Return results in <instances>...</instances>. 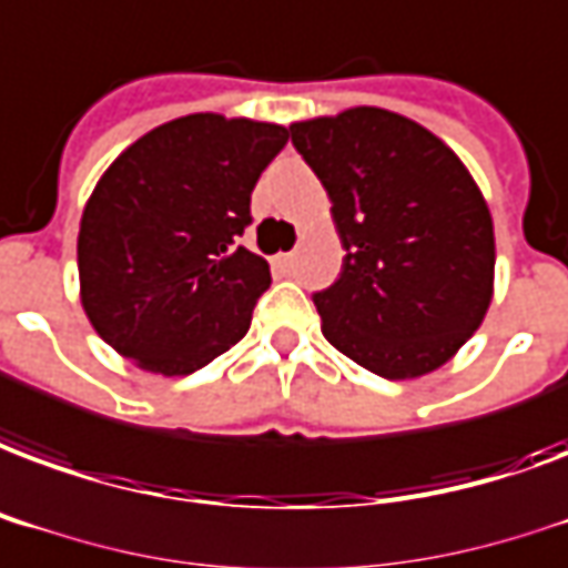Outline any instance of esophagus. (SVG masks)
Segmentation results:
<instances>
[{
  "label": "esophagus",
  "mask_w": 568,
  "mask_h": 568,
  "mask_svg": "<svg viewBox=\"0 0 568 568\" xmlns=\"http://www.w3.org/2000/svg\"><path fill=\"white\" fill-rule=\"evenodd\" d=\"M275 266H278L281 272H290V266H293V254H275Z\"/></svg>",
  "instance_id": "1"
}]
</instances>
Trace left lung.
Returning a JSON list of instances; mask_svg holds the SVG:
<instances>
[{"label":"left lung","instance_id":"obj_1","mask_svg":"<svg viewBox=\"0 0 568 568\" xmlns=\"http://www.w3.org/2000/svg\"><path fill=\"white\" fill-rule=\"evenodd\" d=\"M290 134L347 251L341 278L314 296L326 341L386 381L446 365L494 300V221L470 170L383 106L293 122Z\"/></svg>","mask_w":568,"mask_h":568}]
</instances>
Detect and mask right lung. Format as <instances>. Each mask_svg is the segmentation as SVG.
Returning <instances> with one entry per match:
<instances>
[{
  "mask_svg": "<svg viewBox=\"0 0 568 568\" xmlns=\"http://www.w3.org/2000/svg\"><path fill=\"white\" fill-rule=\"evenodd\" d=\"M287 128L191 113L152 128L104 170L80 219V302L138 368L182 377L236 344L268 263L236 245L251 191Z\"/></svg>",
  "mask_w": 568,
  "mask_h": 568,
  "instance_id": "1",
  "label": "right lung"
}]
</instances>
